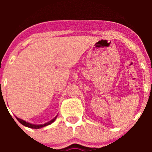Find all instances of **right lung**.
<instances>
[{"label":"right lung","mask_w":152,"mask_h":152,"mask_svg":"<svg viewBox=\"0 0 152 152\" xmlns=\"http://www.w3.org/2000/svg\"><path fill=\"white\" fill-rule=\"evenodd\" d=\"M56 117H57V115H56L55 118H53L52 119V120H50V121L47 122V123H45V124H39V125H37V124H31V123H28V122L22 120V119L18 118V117H16V118H17V120H18V121L20 122V123L21 124H23V126H25L28 127V128H31V129H39V128H42V127L46 126H48V125H50V124H51L52 123H53V122H54L55 120H56Z\"/></svg>","instance_id":"right-lung-1"}]
</instances>
